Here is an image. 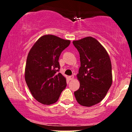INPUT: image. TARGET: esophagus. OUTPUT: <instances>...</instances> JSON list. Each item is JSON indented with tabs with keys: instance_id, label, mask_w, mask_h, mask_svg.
Masks as SVG:
<instances>
[{
	"instance_id": "obj_1",
	"label": "esophagus",
	"mask_w": 132,
	"mask_h": 132,
	"mask_svg": "<svg viewBox=\"0 0 132 132\" xmlns=\"http://www.w3.org/2000/svg\"><path fill=\"white\" fill-rule=\"evenodd\" d=\"M74 78H75V77H74V76H71L69 77V80H71V81H72V80H73Z\"/></svg>"
}]
</instances>
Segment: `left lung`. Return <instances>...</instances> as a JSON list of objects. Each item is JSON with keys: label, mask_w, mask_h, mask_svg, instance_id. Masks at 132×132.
<instances>
[{"label": "left lung", "mask_w": 132, "mask_h": 132, "mask_svg": "<svg viewBox=\"0 0 132 132\" xmlns=\"http://www.w3.org/2000/svg\"><path fill=\"white\" fill-rule=\"evenodd\" d=\"M72 43L79 53L81 61L77 75L80 87L75 92V96L80 105L91 107L105 97L112 83L110 56L93 37L75 40Z\"/></svg>", "instance_id": "obj_1"}]
</instances>
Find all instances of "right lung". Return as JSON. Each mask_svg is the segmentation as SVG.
<instances>
[{
	"label": "right lung",
	"mask_w": 132,
	"mask_h": 132,
	"mask_svg": "<svg viewBox=\"0 0 132 132\" xmlns=\"http://www.w3.org/2000/svg\"><path fill=\"white\" fill-rule=\"evenodd\" d=\"M71 42L53 35H45L35 43L27 56L25 79L38 102L51 105L56 102L66 87V79L60 72V54Z\"/></svg>",
	"instance_id": "add662e5"
}]
</instances>
